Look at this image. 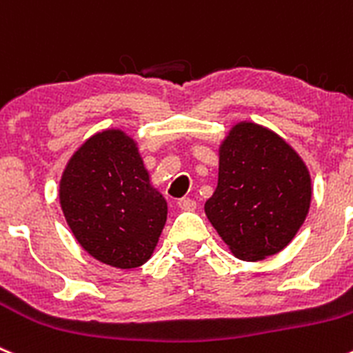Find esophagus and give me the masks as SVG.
I'll return each instance as SVG.
<instances>
[{"mask_svg": "<svg viewBox=\"0 0 353 353\" xmlns=\"http://www.w3.org/2000/svg\"><path fill=\"white\" fill-rule=\"evenodd\" d=\"M177 205H179L181 210H195L196 209V202L192 199H181L179 202H177Z\"/></svg>", "mask_w": 353, "mask_h": 353, "instance_id": "34e87169", "label": "esophagus"}]
</instances>
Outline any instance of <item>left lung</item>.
<instances>
[{
  "instance_id": "obj_1",
  "label": "left lung",
  "mask_w": 353,
  "mask_h": 353,
  "mask_svg": "<svg viewBox=\"0 0 353 353\" xmlns=\"http://www.w3.org/2000/svg\"><path fill=\"white\" fill-rule=\"evenodd\" d=\"M310 200V172L281 136L252 121L230 130L205 214L236 258L281 252L305 223Z\"/></svg>"
}]
</instances>
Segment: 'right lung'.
Wrapping results in <instances>:
<instances>
[{
	"instance_id": "right-lung-1",
	"label": "right lung",
	"mask_w": 353,
	"mask_h": 353,
	"mask_svg": "<svg viewBox=\"0 0 353 353\" xmlns=\"http://www.w3.org/2000/svg\"><path fill=\"white\" fill-rule=\"evenodd\" d=\"M59 199L78 243L114 268L144 265L167 221V202L151 186L136 141L117 128L78 148L62 174Z\"/></svg>"
}]
</instances>
